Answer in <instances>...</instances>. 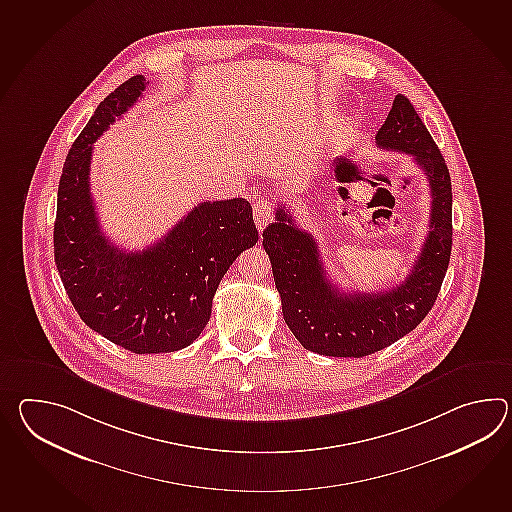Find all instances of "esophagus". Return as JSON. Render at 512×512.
<instances>
[{"label":"esophagus","instance_id":"esophagus-1","mask_svg":"<svg viewBox=\"0 0 512 512\" xmlns=\"http://www.w3.org/2000/svg\"><path fill=\"white\" fill-rule=\"evenodd\" d=\"M253 218H255V224H257L259 231H262L272 222V204L268 200H264V198H259L253 204Z\"/></svg>","mask_w":512,"mask_h":512}]
</instances>
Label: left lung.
Here are the masks:
<instances>
[{"mask_svg": "<svg viewBox=\"0 0 512 512\" xmlns=\"http://www.w3.org/2000/svg\"><path fill=\"white\" fill-rule=\"evenodd\" d=\"M376 145L409 154L432 191L430 231L402 283L386 292H340L327 279L314 237L299 229L281 204L275 222L262 231L283 318L312 353L362 358L386 349L428 316L452 253V180L443 154L408 97L398 93L376 134Z\"/></svg>", "mask_w": 512, "mask_h": 512, "instance_id": "1", "label": "left lung"}]
</instances>
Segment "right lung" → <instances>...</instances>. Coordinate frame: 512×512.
Here are the masks:
<instances>
[{
    "mask_svg": "<svg viewBox=\"0 0 512 512\" xmlns=\"http://www.w3.org/2000/svg\"><path fill=\"white\" fill-rule=\"evenodd\" d=\"M147 88L136 75L97 106L58 183L55 262L80 319L136 354L174 353L205 329L220 279L257 244L250 202H202L156 244L123 251L104 237L90 193L93 143Z\"/></svg>",
    "mask_w": 512,
    "mask_h": 512,
    "instance_id": "obj_1",
    "label": "right lung"
}]
</instances>
